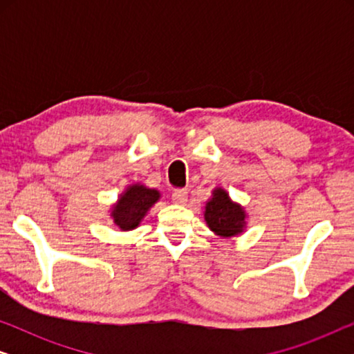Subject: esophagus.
I'll use <instances>...</instances> for the list:
<instances>
[{
  "instance_id": "esophagus-1",
  "label": "esophagus",
  "mask_w": 354,
  "mask_h": 354,
  "mask_svg": "<svg viewBox=\"0 0 354 354\" xmlns=\"http://www.w3.org/2000/svg\"><path fill=\"white\" fill-rule=\"evenodd\" d=\"M188 200V192L183 190V188H178V190L172 192V201L176 205H183Z\"/></svg>"
}]
</instances>
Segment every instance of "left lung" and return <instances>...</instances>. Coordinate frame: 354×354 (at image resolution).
Instances as JSON below:
<instances>
[{"mask_svg":"<svg viewBox=\"0 0 354 354\" xmlns=\"http://www.w3.org/2000/svg\"><path fill=\"white\" fill-rule=\"evenodd\" d=\"M245 211L230 200L229 193L222 188L212 192V198L206 203L205 219L216 235L234 236L245 229Z\"/></svg>","mask_w":354,"mask_h":354,"instance_id":"1","label":"left lung"}]
</instances>
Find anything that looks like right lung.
<instances>
[{
    "instance_id": "1",
    "label": "right lung",
    "mask_w": 354,
    "mask_h": 354,
    "mask_svg": "<svg viewBox=\"0 0 354 354\" xmlns=\"http://www.w3.org/2000/svg\"><path fill=\"white\" fill-rule=\"evenodd\" d=\"M159 200V192L153 188H147L140 183L129 187L119 201L114 205V209L111 212L114 224L120 230H132L138 227L140 222L147 214L149 207Z\"/></svg>"
}]
</instances>
